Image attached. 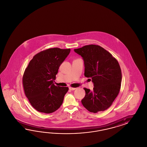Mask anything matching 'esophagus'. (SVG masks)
<instances>
[{
  "instance_id": "obj_1",
  "label": "esophagus",
  "mask_w": 147,
  "mask_h": 147,
  "mask_svg": "<svg viewBox=\"0 0 147 147\" xmlns=\"http://www.w3.org/2000/svg\"><path fill=\"white\" fill-rule=\"evenodd\" d=\"M76 89V88H73V87H69V89L71 90H75Z\"/></svg>"
}]
</instances>
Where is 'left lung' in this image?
<instances>
[{
    "label": "left lung",
    "instance_id": "left-lung-1",
    "mask_svg": "<svg viewBox=\"0 0 147 147\" xmlns=\"http://www.w3.org/2000/svg\"><path fill=\"white\" fill-rule=\"evenodd\" d=\"M84 61L86 77L93 83L92 90L85 88L82 105L94 113L104 111L111 105L120 92L122 73L115 58L106 49L95 45L74 49Z\"/></svg>",
    "mask_w": 147,
    "mask_h": 147
}]
</instances>
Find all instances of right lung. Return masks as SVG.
<instances>
[{
  "instance_id": "right-lung-1",
  "label": "right lung",
  "mask_w": 147,
  "mask_h": 147,
  "mask_svg": "<svg viewBox=\"0 0 147 147\" xmlns=\"http://www.w3.org/2000/svg\"><path fill=\"white\" fill-rule=\"evenodd\" d=\"M71 49L53 48L36 54L29 62L22 78L25 94L37 111L49 114L61 106L68 87L56 86L58 69Z\"/></svg>"
}]
</instances>
